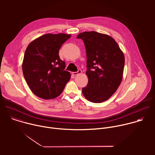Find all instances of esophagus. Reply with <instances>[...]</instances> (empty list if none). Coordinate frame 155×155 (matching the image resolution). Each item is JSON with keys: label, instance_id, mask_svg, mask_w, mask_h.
<instances>
[{"label": "esophagus", "instance_id": "obj_1", "mask_svg": "<svg viewBox=\"0 0 155 155\" xmlns=\"http://www.w3.org/2000/svg\"><path fill=\"white\" fill-rule=\"evenodd\" d=\"M81 70H78L77 72H72V75H74V76H75V75H78V74H81Z\"/></svg>", "mask_w": 155, "mask_h": 155}]
</instances>
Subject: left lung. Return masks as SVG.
<instances>
[{
    "mask_svg": "<svg viewBox=\"0 0 155 155\" xmlns=\"http://www.w3.org/2000/svg\"><path fill=\"white\" fill-rule=\"evenodd\" d=\"M84 44L88 83L82 87L86 99L94 103L104 102L111 97L123 78L124 54L110 36L95 31L78 35Z\"/></svg>",
    "mask_w": 155,
    "mask_h": 155,
    "instance_id": "left-lung-1",
    "label": "left lung"
}]
</instances>
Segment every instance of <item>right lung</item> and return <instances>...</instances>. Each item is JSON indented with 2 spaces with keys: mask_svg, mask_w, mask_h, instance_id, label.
Masks as SVG:
<instances>
[{
  "mask_svg": "<svg viewBox=\"0 0 155 155\" xmlns=\"http://www.w3.org/2000/svg\"><path fill=\"white\" fill-rule=\"evenodd\" d=\"M69 34H47L32 41L27 47L23 62L24 77L32 93L44 99L59 96L70 78L64 71L65 63L59 56Z\"/></svg>",
  "mask_w": 155,
  "mask_h": 155,
  "instance_id": "1",
  "label": "right lung"
}]
</instances>
